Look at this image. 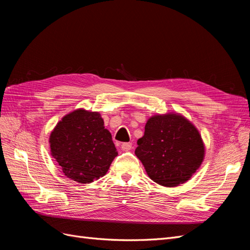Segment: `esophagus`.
Masks as SVG:
<instances>
[{
    "label": "esophagus",
    "instance_id": "1",
    "mask_svg": "<svg viewBox=\"0 0 250 250\" xmlns=\"http://www.w3.org/2000/svg\"><path fill=\"white\" fill-rule=\"evenodd\" d=\"M132 147V144L131 143H123L122 145H121V148H122L123 151H129Z\"/></svg>",
    "mask_w": 250,
    "mask_h": 250
}]
</instances>
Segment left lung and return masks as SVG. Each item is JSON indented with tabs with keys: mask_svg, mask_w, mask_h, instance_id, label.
Returning <instances> with one entry per match:
<instances>
[{
	"mask_svg": "<svg viewBox=\"0 0 250 250\" xmlns=\"http://www.w3.org/2000/svg\"><path fill=\"white\" fill-rule=\"evenodd\" d=\"M135 155L148 176L164 187H177L199 169L206 147L198 129L177 112L150 117Z\"/></svg>",
	"mask_w": 250,
	"mask_h": 250,
	"instance_id": "8db88e82",
	"label": "left lung"
}]
</instances>
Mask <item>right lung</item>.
Listing matches in <instances>:
<instances>
[{
    "instance_id": "1",
    "label": "right lung",
    "mask_w": 250,
    "mask_h": 250,
    "mask_svg": "<svg viewBox=\"0 0 250 250\" xmlns=\"http://www.w3.org/2000/svg\"><path fill=\"white\" fill-rule=\"evenodd\" d=\"M51 155L67 178L90 184L104 176L118 151L98 111L83 108L65 115L50 134Z\"/></svg>"
}]
</instances>
